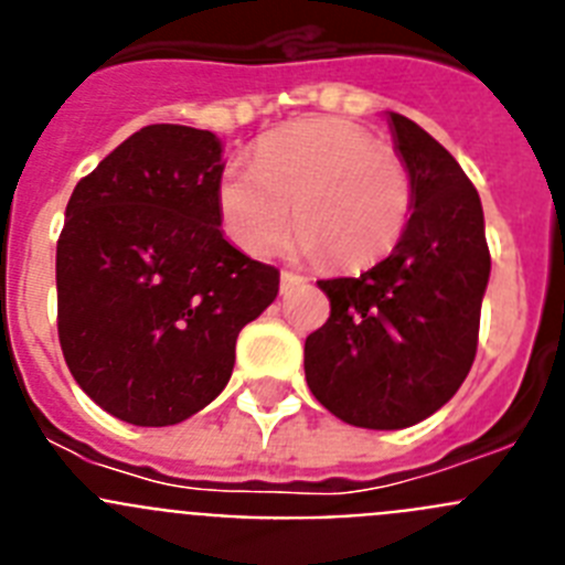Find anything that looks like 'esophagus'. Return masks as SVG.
Instances as JSON below:
<instances>
[{
	"label": "esophagus",
	"mask_w": 565,
	"mask_h": 565,
	"mask_svg": "<svg viewBox=\"0 0 565 565\" xmlns=\"http://www.w3.org/2000/svg\"><path fill=\"white\" fill-rule=\"evenodd\" d=\"M279 282H282V291H291V288L302 286L306 279L299 277V274H291V271H282V277H279Z\"/></svg>",
	"instance_id": "34e87169"
}]
</instances>
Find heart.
I'll return each instance as SVG.
<instances>
[{
	"instance_id": "1",
	"label": "heart",
	"mask_w": 565,
	"mask_h": 565,
	"mask_svg": "<svg viewBox=\"0 0 565 565\" xmlns=\"http://www.w3.org/2000/svg\"><path fill=\"white\" fill-rule=\"evenodd\" d=\"M411 174L371 132L337 118L299 121L254 149L252 169L217 183L223 232L248 254H266L297 212L286 239L299 257L367 268L391 254L411 217Z\"/></svg>"
}]
</instances>
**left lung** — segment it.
I'll return each mask as SVG.
<instances>
[{
	"label": "left lung",
	"instance_id": "8db88e82",
	"mask_svg": "<svg viewBox=\"0 0 565 565\" xmlns=\"http://www.w3.org/2000/svg\"><path fill=\"white\" fill-rule=\"evenodd\" d=\"M387 124L411 174V221L391 257L319 279L331 317L306 339L317 402L367 430L413 427L456 396L492 266L481 198L456 158L411 118L387 113Z\"/></svg>",
	"mask_w": 565,
	"mask_h": 565
}]
</instances>
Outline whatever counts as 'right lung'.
I'll return each mask as SVG.
<instances>
[{
    "label": "right lung",
    "instance_id": "obj_1",
    "mask_svg": "<svg viewBox=\"0 0 565 565\" xmlns=\"http://www.w3.org/2000/svg\"><path fill=\"white\" fill-rule=\"evenodd\" d=\"M223 143L152 124L73 189L56 246L58 342L84 393L135 427L181 424L232 379L279 271L223 234Z\"/></svg>",
    "mask_w": 565,
    "mask_h": 565
}]
</instances>
